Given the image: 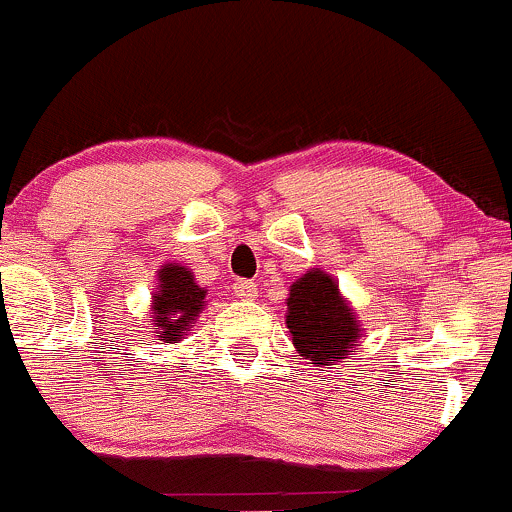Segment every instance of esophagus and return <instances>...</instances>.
<instances>
[{
    "instance_id": "1",
    "label": "esophagus",
    "mask_w": 512,
    "mask_h": 512,
    "mask_svg": "<svg viewBox=\"0 0 512 512\" xmlns=\"http://www.w3.org/2000/svg\"><path fill=\"white\" fill-rule=\"evenodd\" d=\"M235 289V296L243 301H255L257 299V284L250 282V279H238V282L233 284Z\"/></svg>"
}]
</instances>
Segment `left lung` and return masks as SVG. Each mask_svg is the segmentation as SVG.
<instances>
[{
    "mask_svg": "<svg viewBox=\"0 0 512 512\" xmlns=\"http://www.w3.org/2000/svg\"><path fill=\"white\" fill-rule=\"evenodd\" d=\"M286 328L296 352L316 367H328L350 355L362 338L350 303L342 299L338 282L330 274L311 269L296 279L286 299Z\"/></svg>",
    "mask_w": 512,
    "mask_h": 512,
    "instance_id": "obj_1",
    "label": "left lung"
}]
</instances>
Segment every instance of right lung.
I'll return each mask as SVG.
<instances>
[{
	"label": "right lung",
	"mask_w": 512,
	"mask_h": 512,
	"mask_svg": "<svg viewBox=\"0 0 512 512\" xmlns=\"http://www.w3.org/2000/svg\"><path fill=\"white\" fill-rule=\"evenodd\" d=\"M206 289L194 282V272L182 265H165L157 272L153 296V330L165 342L182 340L204 308Z\"/></svg>",
	"instance_id": "add662e5"
}]
</instances>
